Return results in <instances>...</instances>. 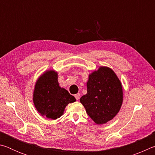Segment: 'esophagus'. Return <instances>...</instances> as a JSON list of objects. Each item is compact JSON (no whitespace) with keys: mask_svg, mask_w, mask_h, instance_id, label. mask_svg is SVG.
Wrapping results in <instances>:
<instances>
[{"mask_svg":"<svg viewBox=\"0 0 155 155\" xmlns=\"http://www.w3.org/2000/svg\"><path fill=\"white\" fill-rule=\"evenodd\" d=\"M74 97H75V98L77 99V101H78V100L79 99V98H80V94H79V93H78V94H75V95H74Z\"/></svg>","mask_w":155,"mask_h":155,"instance_id":"obj_1","label":"esophagus"}]
</instances>
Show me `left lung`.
I'll return each mask as SVG.
<instances>
[{"label":"left lung","instance_id":"left-lung-1","mask_svg":"<svg viewBox=\"0 0 155 155\" xmlns=\"http://www.w3.org/2000/svg\"><path fill=\"white\" fill-rule=\"evenodd\" d=\"M87 93L80 98L94 122L103 124L112 120L122 104V87L111 69L101 67L89 76Z\"/></svg>","mask_w":155,"mask_h":155}]
</instances>
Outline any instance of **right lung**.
<instances>
[{"mask_svg":"<svg viewBox=\"0 0 155 155\" xmlns=\"http://www.w3.org/2000/svg\"><path fill=\"white\" fill-rule=\"evenodd\" d=\"M75 101L74 96L59 87L54 71L45 72L37 81L33 103L38 111L47 118L56 120L61 117L68 104Z\"/></svg>","mask_w":155,"mask_h":155,"instance_id":"obj_1","label":"right lung"}]
</instances>
